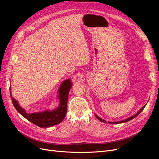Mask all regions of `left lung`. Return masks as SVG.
Listing matches in <instances>:
<instances>
[{
    "label": "left lung",
    "mask_w": 159,
    "mask_h": 159,
    "mask_svg": "<svg viewBox=\"0 0 159 159\" xmlns=\"http://www.w3.org/2000/svg\"><path fill=\"white\" fill-rule=\"evenodd\" d=\"M145 105H144V106H143V107L140 110H139V112H137V113L135 115H133V116H132V117H129V118H128V119H127L123 120V121H119V122H113V123H111V122L110 123V122H109V123H112V124H118V123H125V122H127V121H130V120H131V119H133V118H134L135 117H137V115L142 111L143 110V109L145 108ZM95 117H97V119H99V121H102V122H103V123H106V121H105V120H103V119H101L99 117H98V116L97 115H95Z\"/></svg>",
    "instance_id": "1"
}]
</instances>
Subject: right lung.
Listing matches in <instances>:
<instances>
[{
	"label": "right lung",
	"instance_id": "add662e5",
	"mask_svg": "<svg viewBox=\"0 0 159 159\" xmlns=\"http://www.w3.org/2000/svg\"><path fill=\"white\" fill-rule=\"evenodd\" d=\"M72 84L70 80H65L61 84L59 88L58 98L60 99V105L54 111H46L41 113H27L26 111L21 107L18 102L14 99L11 92L10 95L14 107L28 121L40 127H49L58 124L63 121L67 113V104H68V94ZM11 89V88H10Z\"/></svg>",
	"mask_w": 159,
	"mask_h": 159
}]
</instances>
